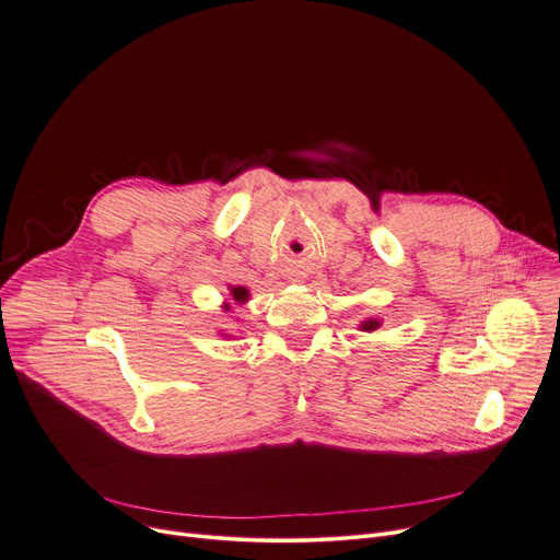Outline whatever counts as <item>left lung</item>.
<instances>
[{"label":"left lung","instance_id":"left-lung-1","mask_svg":"<svg viewBox=\"0 0 560 560\" xmlns=\"http://www.w3.org/2000/svg\"><path fill=\"white\" fill-rule=\"evenodd\" d=\"M380 326V322H375V319H369V322H364L362 324V330H375Z\"/></svg>","mask_w":560,"mask_h":560}]
</instances>
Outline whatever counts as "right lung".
I'll list each match as a JSON object with an SVG mask.
<instances>
[{
  "instance_id": "add662e5",
  "label": "right lung",
  "mask_w": 560,
  "mask_h": 560,
  "mask_svg": "<svg viewBox=\"0 0 560 560\" xmlns=\"http://www.w3.org/2000/svg\"><path fill=\"white\" fill-rule=\"evenodd\" d=\"M232 296H234L236 301H245V299H247V290H245V288H234V290H232Z\"/></svg>"
}]
</instances>
